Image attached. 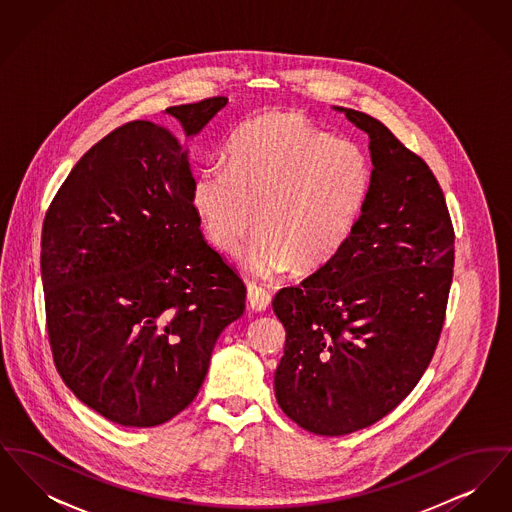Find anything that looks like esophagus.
I'll return each instance as SVG.
<instances>
[{"label":"esophagus","mask_w":512,"mask_h":512,"mask_svg":"<svg viewBox=\"0 0 512 512\" xmlns=\"http://www.w3.org/2000/svg\"><path fill=\"white\" fill-rule=\"evenodd\" d=\"M247 299H249V307L253 311H265L270 305V293L253 282L247 284Z\"/></svg>","instance_id":"1"}]
</instances>
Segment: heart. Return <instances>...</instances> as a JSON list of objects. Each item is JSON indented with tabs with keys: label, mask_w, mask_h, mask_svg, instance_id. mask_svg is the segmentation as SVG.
<instances>
[{
	"label": "heart",
	"mask_w": 512,
	"mask_h": 512,
	"mask_svg": "<svg viewBox=\"0 0 512 512\" xmlns=\"http://www.w3.org/2000/svg\"><path fill=\"white\" fill-rule=\"evenodd\" d=\"M372 186L365 147L336 138L299 111H267L242 122L226 167L194 182L195 213L228 255L249 249V268L272 278L297 265H326L351 238Z\"/></svg>",
	"instance_id": "1"
}]
</instances>
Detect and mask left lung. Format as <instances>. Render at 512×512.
<instances>
[{
	"mask_svg": "<svg viewBox=\"0 0 512 512\" xmlns=\"http://www.w3.org/2000/svg\"><path fill=\"white\" fill-rule=\"evenodd\" d=\"M341 111L370 138L365 209L326 265L272 301L286 328L276 401L317 436L363 430L413 391L438 347L455 265L432 169L386 124Z\"/></svg>",
	"mask_w": 512,
	"mask_h": 512,
	"instance_id": "obj_1",
	"label": "left lung"
}]
</instances>
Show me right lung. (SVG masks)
<instances>
[{"instance_id":"obj_1","label":"right lung","mask_w":512,"mask_h":512,"mask_svg":"<svg viewBox=\"0 0 512 512\" xmlns=\"http://www.w3.org/2000/svg\"><path fill=\"white\" fill-rule=\"evenodd\" d=\"M228 99L174 105L172 126L124 122L90 147L49 203L42 282L53 363L111 422L149 428L194 401L245 286L201 236L182 136Z\"/></svg>"}]
</instances>
